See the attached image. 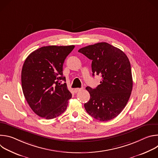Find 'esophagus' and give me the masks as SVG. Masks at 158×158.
<instances>
[{"label":"esophagus","mask_w":158,"mask_h":158,"mask_svg":"<svg viewBox=\"0 0 158 158\" xmlns=\"http://www.w3.org/2000/svg\"><path fill=\"white\" fill-rule=\"evenodd\" d=\"M81 90H82V89H81V88H76V89H74V92H75L76 93H77L81 91Z\"/></svg>","instance_id":"obj_1"}]
</instances>
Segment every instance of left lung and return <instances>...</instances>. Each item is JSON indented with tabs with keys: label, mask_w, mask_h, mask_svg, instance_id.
I'll return each mask as SVG.
<instances>
[{
	"label": "left lung",
	"mask_w": 158,
	"mask_h": 158,
	"mask_svg": "<svg viewBox=\"0 0 158 158\" xmlns=\"http://www.w3.org/2000/svg\"><path fill=\"white\" fill-rule=\"evenodd\" d=\"M78 52L92 60L93 76L102 77L101 84L96 88H85L91 96L84 104L85 110L101 121L114 119L125 107L132 91L129 59L121 49L106 42L89 45Z\"/></svg>",
	"instance_id": "8db88e82"
}]
</instances>
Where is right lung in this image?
Wrapping results in <instances>:
<instances>
[{
  "label": "right lung",
  "instance_id": "obj_1",
  "mask_svg": "<svg viewBox=\"0 0 158 158\" xmlns=\"http://www.w3.org/2000/svg\"><path fill=\"white\" fill-rule=\"evenodd\" d=\"M74 46L42 47L26 58L21 73L24 97L39 116L54 119L65 110L72 94L65 82L61 84L62 67Z\"/></svg>",
  "mask_w": 158,
  "mask_h": 158
}]
</instances>
